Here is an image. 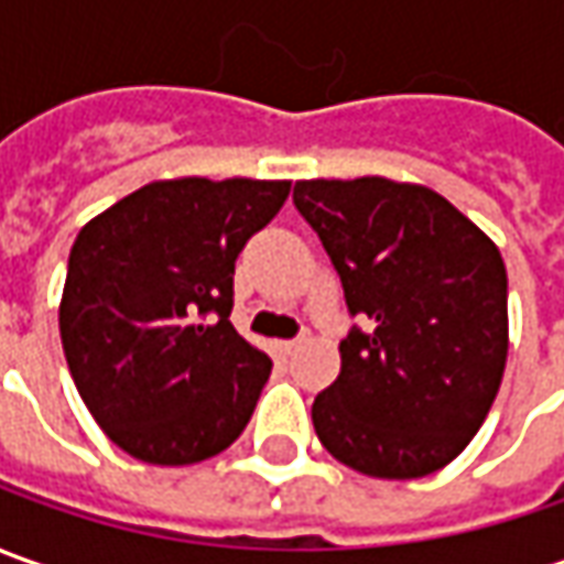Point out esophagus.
<instances>
[{
  "mask_svg": "<svg viewBox=\"0 0 564 564\" xmlns=\"http://www.w3.org/2000/svg\"><path fill=\"white\" fill-rule=\"evenodd\" d=\"M302 343H305V334H302V337H296V340H283L281 349L286 352V356H290V352H296V349H300Z\"/></svg>",
  "mask_w": 564,
  "mask_h": 564,
  "instance_id": "34e87169",
  "label": "esophagus"
}]
</instances>
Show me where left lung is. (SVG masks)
Instances as JSON below:
<instances>
[{
	"instance_id": "left-lung-1",
	"label": "left lung",
	"mask_w": 564,
	"mask_h": 564,
	"mask_svg": "<svg viewBox=\"0 0 564 564\" xmlns=\"http://www.w3.org/2000/svg\"><path fill=\"white\" fill-rule=\"evenodd\" d=\"M293 203L337 268L349 315L340 378L315 434L368 477L440 471L471 443L509 356V281L496 243L431 186L296 181Z\"/></svg>"
}]
</instances>
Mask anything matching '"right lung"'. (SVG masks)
Masks as SVG:
<instances>
[{
    "mask_svg": "<svg viewBox=\"0 0 564 564\" xmlns=\"http://www.w3.org/2000/svg\"><path fill=\"white\" fill-rule=\"evenodd\" d=\"M290 181H152L84 224L58 330L77 393L127 456L193 465L243 434L271 359L230 324L234 262Z\"/></svg>",
    "mask_w": 564,
    "mask_h": 564,
    "instance_id": "right-lung-1",
    "label": "right lung"
}]
</instances>
